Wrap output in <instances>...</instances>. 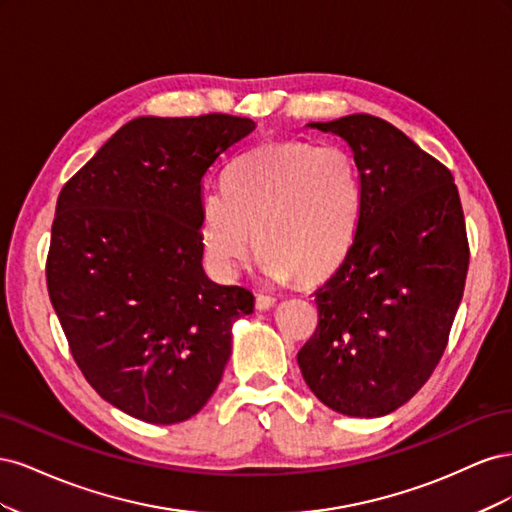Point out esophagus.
<instances>
[{"instance_id":"obj_1","label":"esophagus","mask_w":512,"mask_h":512,"mask_svg":"<svg viewBox=\"0 0 512 512\" xmlns=\"http://www.w3.org/2000/svg\"><path fill=\"white\" fill-rule=\"evenodd\" d=\"M273 305H275V299L271 294H265V292L256 294V309H260V312H267V309H271Z\"/></svg>"}]
</instances>
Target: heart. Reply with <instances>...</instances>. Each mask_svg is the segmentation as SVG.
I'll return each instance as SVG.
<instances>
[{
  "label": "heart",
  "instance_id": "obj_1",
  "mask_svg": "<svg viewBox=\"0 0 512 512\" xmlns=\"http://www.w3.org/2000/svg\"><path fill=\"white\" fill-rule=\"evenodd\" d=\"M224 192L200 200L209 265L235 277L256 239L269 280H320L348 254L363 209V183L342 147L284 141L243 153L226 168ZM255 235L252 236L251 232Z\"/></svg>",
  "mask_w": 512,
  "mask_h": 512
}]
</instances>
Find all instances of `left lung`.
Wrapping results in <instances>:
<instances>
[{"instance_id":"8db88e82","label":"left lung","mask_w":512,"mask_h":512,"mask_svg":"<svg viewBox=\"0 0 512 512\" xmlns=\"http://www.w3.org/2000/svg\"><path fill=\"white\" fill-rule=\"evenodd\" d=\"M309 128L342 136L363 183L356 235L314 294L318 327L297 361L312 393L346 416H384L440 363L470 247L451 170L374 115Z\"/></svg>"}]
</instances>
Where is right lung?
I'll return each mask as SVG.
<instances>
[{"label":"right lung","mask_w":512,"mask_h":512,"mask_svg":"<svg viewBox=\"0 0 512 512\" xmlns=\"http://www.w3.org/2000/svg\"><path fill=\"white\" fill-rule=\"evenodd\" d=\"M247 117H136L57 198L46 286L76 365L138 421L173 425L218 389L254 294L203 269L200 188Z\"/></svg>","instance_id":"1"}]
</instances>
